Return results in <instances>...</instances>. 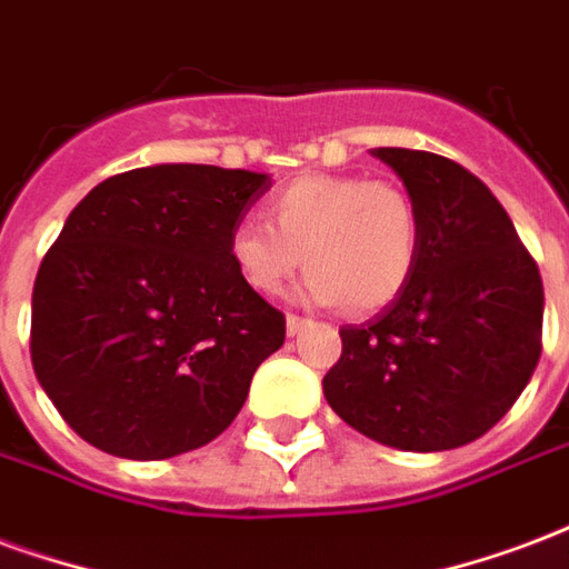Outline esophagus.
Here are the masks:
<instances>
[{
	"label": "esophagus",
	"mask_w": 569,
	"mask_h": 569,
	"mask_svg": "<svg viewBox=\"0 0 569 569\" xmlns=\"http://www.w3.org/2000/svg\"><path fill=\"white\" fill-rule=\"evenodd\" d=\"M307 326H310V319H301V317H296V313H289V317H286V331H289L292 338H296V335H301Z\"/></svg>",
	"instance_id": "esophagus-1"
}]
</instances>
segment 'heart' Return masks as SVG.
Segmentation results:
<instances>
[{"label":"heart","mask_w":569,"mask_h":569,"mask_svg":"<svg viewBox=\"0 0 569 569\" xmlns=\"http://www.w3.org/2000/svg\"><path fill=\"white\" fill-rule=\"evenodd\" d=\"M268 222L243 220L229 234V259L259 296H280L301 264L305 296L373 313L410 283L419 256V210L391 180L305 174L268 201Z\"/></svg>","instance_id":"obj_1"}]
</instances>
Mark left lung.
<instances>
[{
    "label": "left lung",
    "mask_w": 569,
    "mask_h": 569,
    "mask_svg": "<svg viewBox=\"0 0 569 569\" xmlns=\"http://www.w3.org/2000/svg\"><path fill=\"white\" fill-rule=\"evenodd\" d=\"M370 153L419 210L410 283L361 326L322 380L328 407L403 452L473 443L507 416L540 361L542 280L491 189L452 159L407 147Z\"/></svg>",
    "instance_id": "8db88e82"
}]
</instances>
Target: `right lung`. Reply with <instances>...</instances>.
Returning <instances> with one entry per match:
<instances>
[{
  "mask_svg": "<svg viewBox=\"0 0 569 569\" xmlns=\"http://www.w3.org/2000/svg\"><path fill=\"white\" fill-rule=\"evenodd\" d=\"M271 174L134 168L71 210L32 289V368L74 435L159 461L220 437L283 313L243 283L229 234Z\"/></svg>",
  "mask_w": 569,
  "mask_h": 569,
  "instance_id": "obj_1",
  "label": "right lung"
}]
</instances>
